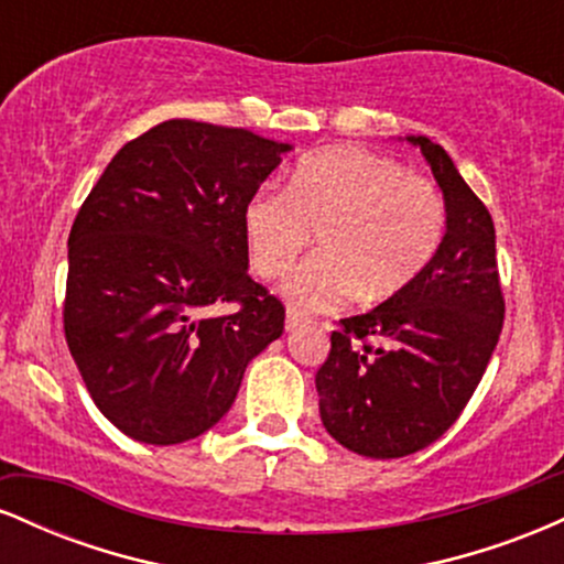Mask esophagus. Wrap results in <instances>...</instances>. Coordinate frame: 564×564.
<instances>
[{
  "label": "esophagus",
  "mask_w": 564,
  "mask_h": 564,
  "mask_svg": "<svg viewBox=\"0 0 564 564\" xmlns=\"http://www.w3.org/2000/svg\"><path fill=\"white\" fill-rule=\"evenodd\" d=\"M304 323V318L300 313H296V310H289L286 313V332H296V328H300Z\"/></svg>",
  "instance_id": "34e87169"
}]
</instances>
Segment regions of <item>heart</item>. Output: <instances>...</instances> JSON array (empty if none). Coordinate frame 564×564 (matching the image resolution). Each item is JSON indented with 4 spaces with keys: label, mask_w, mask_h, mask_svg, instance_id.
<instances>
[{
    "label": "heart",
    "mask_w": 564,
    "mask_h": 564,
    "mask_svg": "<svg viewBox=\"0 0 564 564\" xmlns=\"http://www.w3.org/2000/svg\"><path fill=\"white\" fill-rule=\"evenodd\" d=\"M241 228L260 278L286 273L318 230L321 251L289 275L283 294L296 310L321 313L352 296L392 300L411 286L435 260L445 204L400 161L339 145L304 156L283 193H254Z\"/></svg>",
    "instance_id": "1"
}]
</instances>
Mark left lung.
I'll list each match as a JSON object with an SVG mask.
<instances>
[{"mask_svg":"<svg viewBox=\"0 0 564 564\" xmlns=\"http://www.w3.org/2000/svg\"><path fill=\"white\" fill-rule=\"evenodd\" d=\"M405 140L422 148L443 191L445 236L411 286L339 321L315 373L326 432L368 458H400L443 437L480 384L503 326L490 212L443 145L422 134Z\"/></svg>","mask_w":564,"mask_h":564,"instance_id":"8db88e82","label":"left lung"}]
</instances>
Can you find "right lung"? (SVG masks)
<instances>
[{
  "instance_id": "right-lung-1",
  "label": "right lung",
  "mask_w": 564,
  "mask_h": 564,
  "mask_svg": "<svg viewBox=\"0 0 564 564\" xmlns=\"http://www.w3.org/2000/svg\"><path fill=\"white\" fill-rule=\"evenodd\" d=\"M289 151L249 129L170 119L127 142L84 198L63 328L95 405L132 440L204 435L283 334V304L246 273L241 215ZM215 303L237 310L215 319Z\"/></svg>"
}]
</instances>
